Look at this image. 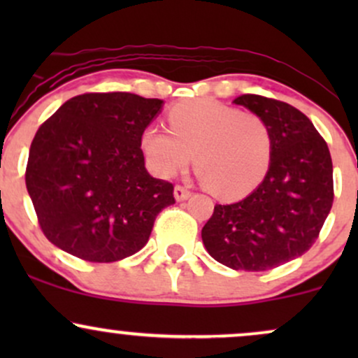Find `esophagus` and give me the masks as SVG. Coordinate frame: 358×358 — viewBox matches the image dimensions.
<instances>
[{
    "mask_svg": "<svg viewBox=\"0 0 358 358\" xmlns=\"http://www.w3.org/2000/svg\"><path fill=\"white\" fill-rule=\"evenodd\" d=\"M190 195H192V192L188 190L187 187H183V185H176V187H175V199L178 200V202H182V200H187Z\"/></svg>",
    "mask_w": 358,
    "mask_h": 358,
    "instance_id": "1",
    "label": "esophagus"
}]
</instances>
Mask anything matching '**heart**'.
Returning <instances> with one entry per match:
<instances>
[{"instance_id": "1", "label": "heart", "mask_w": 358, "mask_h": 358, "mask_svg": "<svg viewBox=\"0 0 358 358\" xmlns=\"http://www.w3.org/2000/svg\"><path fill=\"white\" fill-rule=\"evenodd\" d=\"M170 130L148 126L141 134L146 165L159 178L190 163L222 199H237L262 182L273 159V133L264 117L210 99L185 101L168 113Z\"/></svg>"}]
</instances>
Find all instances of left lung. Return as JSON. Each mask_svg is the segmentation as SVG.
<instances>
[{
  "instance_id": "8db88e82",
  "label": "left lung",
  "mask_w": 358,
  "mask_h": 358,
  "mask_svg": "<svg viewBox=\"0 0 358 358\" xmlns=\"http://www.w3.org/2000/svg\"><path fill=\"white\" fill-rule=\"evenodd\" d=\"M234 102L268 121L273 159L250 195L213 207L202 241L227 268L268 271L303 256L318 239L334 205V165L327 141L301 110L257 94Z\"/></svg>"
}]
</instances>
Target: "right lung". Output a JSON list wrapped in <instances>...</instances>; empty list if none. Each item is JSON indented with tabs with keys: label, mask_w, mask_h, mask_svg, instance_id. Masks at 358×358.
I'll return each mask as SVG.
<instances>
[{
	"label": "right lung",
	"mask_w": 358,
	"mask_h": 358,
	"mask_svg": "<svg viewBox=\"0 0 358 358\" xmlns=\"http://www.w3.org/2000/svg\"><path fill=\"white\" fill-rule=\"evenodd\" d=\"M162 104L131 92H87L38 127L24 182L53 245L89 262H114L146 244L156 215L175 203L173 183L148 173L141 150Z\"/></svg>",
	"instance_id": "right-lung-1"
}]
</instances>
